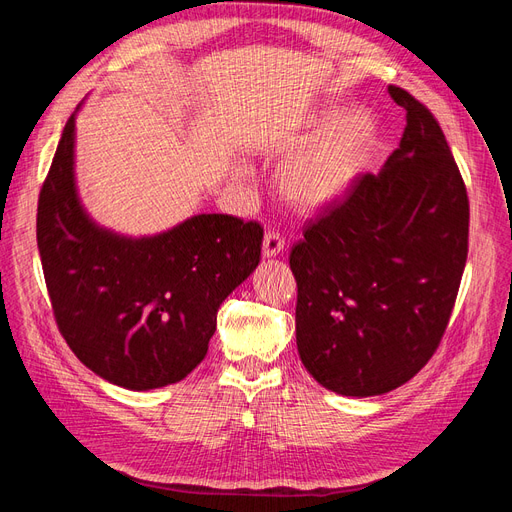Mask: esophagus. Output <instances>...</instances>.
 <instances>
[{
  "label": "esophagus",
  "instance_id": "1",
  "mask_svg": "<svg viewBox=\"0 0 512 512\" xmlns=\"http://www.w3.org/2000/svg\"><path fill=\"white\" fill-rule=\"evenodd\" d=\"M284 247H286V239L280 235V232L269 230L265 235V241H262V254L267 258H273L277 254H282Z\"/></svg>",
  "mask_w": 512,
  "mask_h": 512
}]
</instances>
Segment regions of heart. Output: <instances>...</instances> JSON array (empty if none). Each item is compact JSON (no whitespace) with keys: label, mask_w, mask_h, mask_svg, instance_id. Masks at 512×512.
Returning <instances> with one entry per match:
<instances>
[{"label":"heart","mask_w":512,"mask_h":512,"mask_svg":"<svg viewBox=\"0 0 512 512\" xmlns=\"http://www.w3.org/2000/svg\"><path fill=\"white\" fill-rule=\"evenodd\" d=\"M331 116V108H320L307 119V130L316 132ZM374 136V119L363 108L339 113L322 128L312 145L288 164L284 173L286 196L299 207H320L329 203L342 194L359 173Z\"/></svg>","instance_id":"heart-1"}]
</instances>
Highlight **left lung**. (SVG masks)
I'll use <instances>...</instances> for the list:
<instances>
[{
  "mask_svg": "<svg viewBox=\"0 0 512 512\" xmlns=\"http://www.w3.org/2000/svg\"><path fill=\"white\" fill-rule=\"evenodd\" d=\"M389 94L406 108L399 149L290 250L301 361L350 397L389 393L427 365L468 258V190L440 123L410 91Z\"/></svg>",
  "mask_w": 512,
  "mask_h": 512,
  "instance_id": "1",
  "label": "left lung"
}]
</instances>
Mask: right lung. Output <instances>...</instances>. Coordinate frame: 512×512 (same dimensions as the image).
Segmentation results:
<instances>
[{
    "label": "right lung",
    "mask_w": 512,
    "mask_h": 512,
    "mask_svg": "<svg viewBox=\"0 0 512 512\" xmlns=\"http://www.w3.org/2000/svg\"><path fill=\"white\" fill-rule=\"evenodd\" d=\"M74 115L38 196L36 239L61 337L100 378L149 391L205 359L218 309L260 262L262 226L209 213L151 239L98 228L79 205Z\"/></svg>",
    "instance_id": "1"
}]
</instances>
